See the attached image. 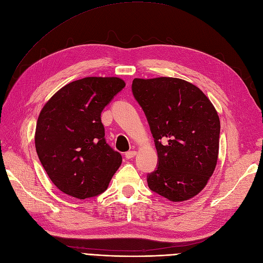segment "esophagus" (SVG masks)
<instances>
[{
    "label": "esophagus",
    "instance_id": "1",
    "mask_svg": "<svg viewBox=\"0 0 263 263\" xmlns=\"http://www.w3.org/2000/svg\"><path fill=\"white\" fill-rule=\"evenodd\" d=\"M137 154L138 153L135 151H130L128 153H125V157H126V159H132L133 157H135V155H137Z\"/></svg>",
    "mask_w": 263,
    "mask_h": 263
}]
</instances>
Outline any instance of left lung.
Instances as JSON below:
<instances>
[{
  "instance_id": "8db88e82",
  "label": "left lung",
  "mask_w": 263,
  "mask_h": 263,
  "mask_svg": "<svg viewBox=\"0 0 263 263\" xmlns=\"http://www.w3.org/2000/svg\"><path fill=\"white\" fill-rule=\"evenodd\" d=\"M132 92L158 154L148 187L174 202L196 196L218 161L220 119L215 106L199 87L179 78H135Z\"/></svg>"
}]
</instances>
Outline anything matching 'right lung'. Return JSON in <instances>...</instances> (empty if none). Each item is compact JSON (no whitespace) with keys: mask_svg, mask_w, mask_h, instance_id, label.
Listing matches in <instances>:
<instances>
[{"mask_svg":"<svg viewBox=\"0 0 263 263\" xmlns=\"http://www.w3.org/2000/svg\"><path fill=\"white\" fill-rule=\"evenodd\" d=\"M125 86L117 77H86L63 86L39 115L36 154L48 178L78 199L106 191L122 162L105 141L101 112Z\"/></svg>","mask_w":263,"mask_h":263,"instance_id":"1","label":"right lung"}]
</instances>
